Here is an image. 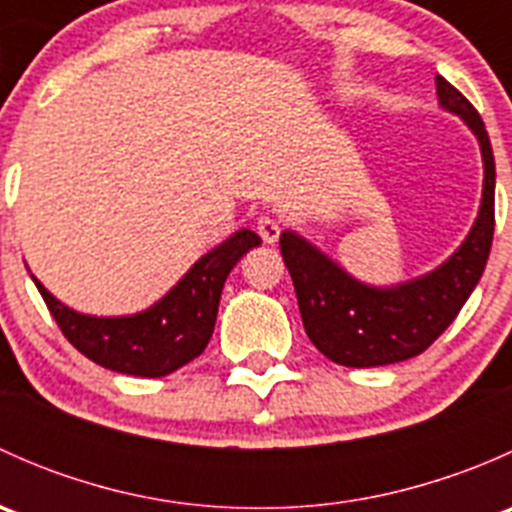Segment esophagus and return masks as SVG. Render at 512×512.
Listing matches in <instances>:
<instances>
[{"mask_svg":"<svg viewBox=\"0 0 512 512\" xmlns=\"http://www.w3.org/2000/svg\"><path fill=\"white\" fill-rule=\"evenodd\" d=\"M280 230V223H277L275 218H270V215H262V218L257 220V232H260V237L267 245H275V242L280 240Z\"/></svg>","mask_w":512,"mask_h":512,"instance_id":"obj_1","label":"esophagus"}]
</instances>
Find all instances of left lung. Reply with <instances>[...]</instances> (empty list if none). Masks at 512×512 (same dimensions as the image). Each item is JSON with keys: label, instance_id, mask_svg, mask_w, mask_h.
Wrapping results in <instances>:
<instances>
[{"label": "left lung", "instance_id": "1", "mask_svg": "<svg viewBox=\"0 0 512 512\" xmlns=\"http://www.w3.org/2000/svg\"><path fill=\"white\" fill-rule=\"evenodd\" d=\"M436 96L443 111L471 128L483 158L478 215L441 265L396 285H369L297 230L280 235L307 337L342 366L369 369L426 352L461 312L488 262L495 225V160L488 131L471 101L443 76H436Z\"/></svg>", "mask_w": 512, "mask_h": 512}]
</instances>
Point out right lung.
Masks as SVG:
<instances>
[{"label":"right lung","mask_w":512,"mask_h":512,"mask_svg":"<svg viewBox=\"0 0 512 512\" xmlns=\"http://www.w3.org/2000/svg\"><path fill=\"white\" fill-rule=\"evenodd\" d=\"M260 242V235L252 230L232 232L225 242L195 260L158 302L118 317L76 312L59 302L34 275L32 280L64 337L81 354L118 374L158 379L203 354L213 337L227 275Z\"/></svg>","instance_id":"obj_1"}]
</instances>
